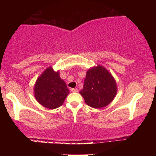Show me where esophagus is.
<instances>
[{
	"instance_id": "1",
	"label": "esophagus",
	"mask_w": 156,
	"mask_h": 156,
	"mask_svg": "<svg viewBox=\"0 0 156 156\" xmlns=\"http://www.w3.org/2000/svg\"><path fill=\"white\" fill-rule=\"evenodd\" d=\"M71 91L72 92L75 93V92H77L78 90H77V89H71Z\"/></svg>"
}]
</instances>
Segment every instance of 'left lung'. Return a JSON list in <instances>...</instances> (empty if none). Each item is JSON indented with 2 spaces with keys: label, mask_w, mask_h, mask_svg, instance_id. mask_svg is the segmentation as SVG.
Masks as SVG:
<instances>
[{
  "label": "left lung",
  "mask_w": 156,
  "mask_h": 156,
  "mask_svg": "<svg viewBox=\"0 0 156 156\" xmlns=\"http://www.w3.org/2000/svg\"><path fill=\"white\" fill-rule=\"evenodd\" d=\"M117 92L116 80L106 68L101 65L87 72L83 89L80 91L85 103L91 107L101 108L108 105Z\"/></svg>",
  "instance_id": "8db88e82"
}]
</instances>
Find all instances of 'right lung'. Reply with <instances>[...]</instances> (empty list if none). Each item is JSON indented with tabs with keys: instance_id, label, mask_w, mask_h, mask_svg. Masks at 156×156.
I'll list each match as a JSON object with an SVG mask.
<instances>
[{
	"instance_id": "right-lung-1",
	"label": "right lung",
	"mask_w": 156,
	"mask_h": 156,
	"mask_svg": "<svg viewBox=\"0 0 156 156\" xmlns=\"http://www.w3.org/2000/svg\"><path fill=\"white\" fill-rule=\"evenodd\" d=\"M69 91L65 82L59 77V72L52 67L44 70L37 78L34 87L37 101L44 107L55 109L62 105Z\"/></svg>"
}]
</instances>
